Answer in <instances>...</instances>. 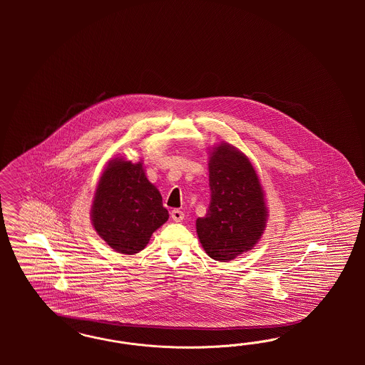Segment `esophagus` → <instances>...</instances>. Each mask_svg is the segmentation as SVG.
I'll use <instances>...</instances> for the list:
<instances>
[{
    "label": "esophagus",
    "mask_w": 365,
    "mask_h": 365,
    "mask_svg": "<svg viewBox=\"0 0 365 365\" xmlns=\"http://www.w3.org/2000/svg\"><path fill=\"white\" fill-rule=\"evenodd\" d=\"M171 218H173V221L175 222L183 221L185 214H183V211L179 210V209H174L171 211Z\"/></svg>",
    "instance_id": "esophagus-1"
}]
</instances>
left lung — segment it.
<instances>
[{
    "instance_id": "left-lung-1",
    "label": "left lung",
    "mask_w": 365,
    "mask_h": 365,
    "mask_svg": "<svg viewBox=\"0 0 365 365\" xmlns=\"http://www.w3.org/2000/svg\"><path fill=\"white\" fill-rule=\"evenodd\" d=\"M209 173L210 206L197 220V232L212 259L227 262L250 250L265 230L264 191L247 156L230 144L212 150Z\"/></svg>"
}]
</instances>
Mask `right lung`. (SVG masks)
Here are the masks:
<instances>
[{
    "label": "right lung",
    "mask_w": 365,
    "mask_h": 365,
    "mask_svg": "<svg viewBox=\"0 0 365 365\" xmlns=\"http://www.w3.org/2000/svg\"><path fill=\"white\" fill-rule=\"evenodd\" d=\"M91 217L95 230L112 249L135 255L168 220V211L145 177L143 163L116 158L100 177Z\"/></svg>",
    "instance_id": "1"
}]
</instances>
